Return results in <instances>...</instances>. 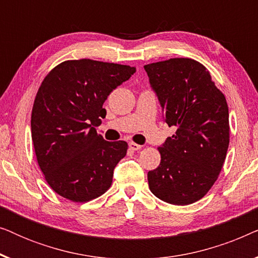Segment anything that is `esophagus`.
Returning a JSON list of instances; mask_svg holds the SVG:
<instances>
[{
  "mask_svg": "<svg viewBox=\"0 0 258 258\" xmlns=\"http://www.w3.org/2000/svg\"><path fill=\"white\" fill-rule=\"evenodd\" d=\"M129 148H130V149H132V150H135V151H136V150H140L142 147H141L140 144H136V143H134V142H130V143H129Z\"/></svg>",
  "mask_w": 258,
  "mask_h": 258,
  "instance_id": "1",
  "label": "esophagus"
}]
</instances>
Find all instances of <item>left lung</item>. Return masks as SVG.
I'll list each match as a JSON object with an SVG mask.
<instances>
[{
	"label": "left lung",
	"instance_id": "left-lung-1",
	"mask_svg": "<svg viewBox=\"0 0 258 258\" xmlns=\"http://www.w3.org/2000/svg\"><path fill=\"white\" fill-rule=\"evenodd\" d=\"M163 119L175 135L158 148L161 163L148 172L150 191L164 202L186 206L209 191L229 147V110L206 67L191 58L144 66Z\"/></svg>",
	"mask_w": 258,
	"mask_h": 258
}]
</instances>
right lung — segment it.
Returning <instances> with one entry per match:
<instances>
[{
	"label": "right lung",
	"instance_id": "1",
	"mask_svg": "<svg viewBox=\"0 0 258 258\" xmlns=\"http://www.w3.org/2000/svg\"><path fill=\"white\" fill-rule=\"evenodd\" d=\"M135 72L83 58L62 62L45 76L31 112V139L45 181L59 196L87 202L109 189L128 144L108 142L95 126L109 94Z\"/></svg>",
	"mask_w": 258,
	"mask_h": 258
}]
</instances>
